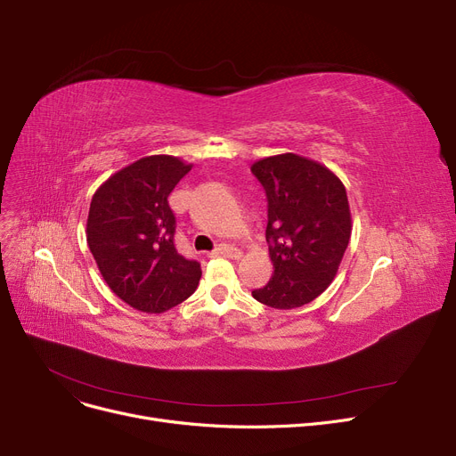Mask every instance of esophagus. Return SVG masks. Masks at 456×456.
Returning <instances> with one entry per match:
<instances>
[{"label":"esophagus","mask_w":456,"mask_h":456,"mask_svg":"<svg viewBox=\"0 0 456 456\" xmlns=\"http://www.w3.org/2000/svg\"><path fill=\"white\" fill-rule=\"evenodd\" d=\"M210 255H212V256H229V258H240V256H242V251L238 249V248H232V246H229V244H222V246L216 248V249H214Z\"/></svg>","instance_id":"obj_1"}]
</instances>
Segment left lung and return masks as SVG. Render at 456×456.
I'll return each mask as SVG.
<instances>
[{"label": "left lung", "instance_id": "obj_1", "mask_svg": "<svg viewBox=\"0 0 456 456\" xmlns=\"http://www.w3.org/2000/svg\"><path fill=\"white\" fill-rule=\"evenodd\" d=\"M251 172L266 190L273 262L270 282L251 294L279 310L303 306L329 289L349 244L346 186L322 162L296 153L260 159Z\"/></svg>", "mask_w": 456, "mask_h": 456}]
</instances>
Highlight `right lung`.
Returning <instances> with one entry per match:
<instances>
[{
    "mask_svg": "<svg viewBox=\"0 0 456 456\" xmlns=\"http://www.w3.org/2000/svg\"><path fill=\"white\" fill-rule=\"evenodd\" d=\"M191 170L151 155L112 174L92 196L86 242L109 289L129 306L162 314L196 292L201 266L177 253L167 196Z\"/></svg>",
    "mask_w": 456,
    "mask_h": 456,
    "instance_id": "add662e5",
    "label": "right lung"
}]
</instances>
